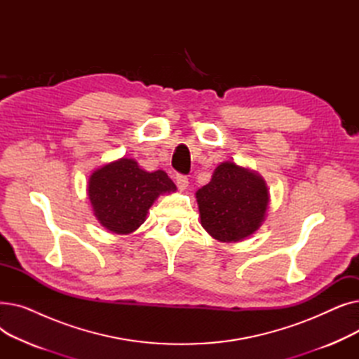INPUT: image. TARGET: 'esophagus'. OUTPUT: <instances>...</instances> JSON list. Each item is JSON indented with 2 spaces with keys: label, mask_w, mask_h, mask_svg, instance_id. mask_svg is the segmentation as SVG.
<instances>
[{
  "label": "esophagus",
  "mask_w": 359,
  "mask_h": 359,
  "mask_svg": "<svg viewBox=\"0 0 359 359\" xmlns=\"http://www.w3.org/2000/svg\"><path fill=\"white\" fill-rule=\"evenodd\" d=\"M176 183H177L179 189L183 191L187 186H189V179H187V176H184V175H176Z\"/></svg>",
  "instance_id": "obj_1"
}]
</instances>
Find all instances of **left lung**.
<instances>
[{"mask_svg":"<svg viewBox=\"0 0 359 359\" xmlns=\"http://www.w3.org/2000/svg\"><path fill=\"white\" fill-rule=\"evenodd\" d=\"M201 224L219 241L253 234L265 218L269 192L265 180L234 163H221L208 184L196 192Z\"/></svg>","mask_w":359,"mask_h":359,"instance_id":"1","label":"left lung"}]
</instances>
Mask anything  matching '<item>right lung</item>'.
<instances>
[{
    "label": "right lung",
    "mask_w": 359,
    "mask_h": 359,
    "mask_svg": "<svg viewBox=\"0 0 359 359\" xmlns=\"http://www.w3.org/2000/svg\"><path fill=\"white\" fill-rule=\"evenodd\" d=\"M93 211L104 229L116 234L135 231L161 194L176 191L163 170L145 172L137 161L121 158L96 170L88 180Z\"/></svg>",
    "instance_id": "add662e5"
}]
</instances>
